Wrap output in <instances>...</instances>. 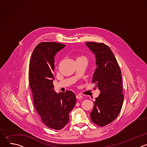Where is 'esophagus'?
<instances>
[{
  "label": "esophagus",
  "instance_id": "34e87169",
  "mask_svg": "<svg viewBox=\"0 0 147 147\" xmlns=\"http://www.w3.org/2000/svg\"><path fill=\"white\" fill-rule=\"evenodd\" d=\"M82 98V96H81V95H76V98L77 99H81V98Z\"/></svg>",
  "mask_w": 147,
  "mask_h": 147
}]
</instances>
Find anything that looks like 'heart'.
Returning <instances> with one entry per match:
<instances>
[{
    "instance_id": "1",
    "label": "heart",
    "mask_w": 147,
    "mask_h": 147,
    "mask_svg": "<svg viewBox=\"0 0 147 147\" xmlns=\"http://www.w3.org/2000/svg\"><path fill=\"white\" fill-rule=\"evenodd\" d=\"M77 60H86L87 61V59L86 56H82V55H81V56H79L78 57H77Z\"/></svg>"
}]
</instances>
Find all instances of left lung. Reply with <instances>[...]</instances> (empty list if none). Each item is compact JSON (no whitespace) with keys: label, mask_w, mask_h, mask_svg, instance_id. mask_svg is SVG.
Wrapping results in <instances>:
<instances>
[{"label":"left lung","mask_w":147,"mask_h":147,"mask_svg":"<svg viewBox=\"0 0 147 147\" xmlns=\"http://www.w3.org/2000/svg\"><path fill=\"white\" fill-rule=\"evenodd\" d=\"M96 58V69L92 82L100 91L90 113L92 121L100 127L106 125L119 115L124 95L121 73L116 59L110 48L103 43H86Z\"/></svg>","instance_id":"8db88e82"}]
</instances>
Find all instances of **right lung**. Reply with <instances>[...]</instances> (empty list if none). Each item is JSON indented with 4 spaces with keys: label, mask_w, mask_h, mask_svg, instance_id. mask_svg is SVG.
<instances>
[{
    "label": "right lung",
    "mask_w": 147,
    "mask_h": 147,
    "mask_svg": "<svg viewBox=\"0 0 147 147\" xmlns=\"http://www.w3.org/2000/svg\"><path fill=\"white\" fill-rule=\"evenodd\" d=\"M66 45L45 42L36 45L30 59L28 78L35 108L49 128L60 130L69 121V113L76 103L71 91L57 94L53 90L55 56Z\"/></svg>",
    "instance_id": "add662e5"
}]
</instances>
